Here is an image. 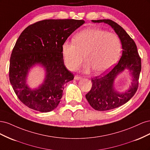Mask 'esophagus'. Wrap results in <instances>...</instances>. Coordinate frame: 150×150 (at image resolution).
<instances>
[{"label": "esophagus", "instance_id": "34e87169", "mask_svg": "<svg viewBox=\"0 0 150 150\" xmlns=\"http://www.w3.org/2000/svg\"><path fill=\"white\" fill-rule=\"evenodd\" d=\"M82 79V78H81V76H78V75H75L74 76V79L75 80H79V79Z\"/></svg>", "mask_w": 150, "mask_h": 150}]
</instances>
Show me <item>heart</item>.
Here are the masks:
<instances>
[{"mask_svg":"<svg viewBox=\"0 0 150 150\" xmlns=\"http://www.w3.org/2000/svg\"><path fill=\"white\" fill-rule=\"evenodd\" d=\"M121 50L119 36L98 28H87L77 33L73 42L66 40L61 46L66 67L74 70L84 58V71L92 68L96 74L108 71L118 59Z\"/></svg>","mask_w":150,"mask_h":150,"instance_id":"heart-1","label":"heart"}]
</instances>
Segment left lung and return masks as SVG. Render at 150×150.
<instances>
[{"label": "left lung", "instance_id": "left-lung-1", "mask_svg": "<svg viewBox=\"0 0 150 150\" xmlns=\"http://www.w3.org/2000/svg\"><path fill=\"white\" fill-rule=\"evenodd\" d=\"M92 22L110 25L119 36L122 44V56L118 63L107 74L92 79V88L86 94V99L94 110H110L123 105L137 92L142 70L141 58L134 41L120 25L110 19L92 20ZM126 69L130 71L132 76V83L129 89L125 93L117 92L114 86V80Z\"/></svg>", "mask_w": 150, "mask_h": 150}]
</instances>
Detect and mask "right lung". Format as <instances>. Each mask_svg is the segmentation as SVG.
<instances>
[{"label": "right lung", "mask_w": 150, "mask_h": 150, "mask_svg": "<svg viewBox=\"0 0 150 150\" xmlns=\"http://www.w3.org/2000/svg\"><path fill=\"white\" fill-rule=\"evenodd\" d=\"M83 20L47 19L26 28L18 38L11 54L9 79L19 100L25 106L42 112L54 110L59 103L63 89L74 75L66 67L61 46ZM42 66L45 79L38 88L26 83L30 69Z\"/></svg>", "instance_id": "1"}]
</instances>
